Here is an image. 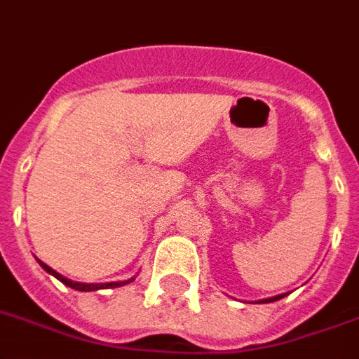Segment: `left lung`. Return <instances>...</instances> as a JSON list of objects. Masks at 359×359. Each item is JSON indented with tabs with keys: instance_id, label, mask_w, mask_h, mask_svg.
<instances>
[{
	"instance_id": "1",
	"label": "left lung",
	"mask_w": 359,
	"mask_h": 359,
	"mask_svg": "<svg viewBox=\"0 0 359 359\" xmlns=\"http://www.w3.org/2000/svg\"><path fill=\"white\" fill-rule=\"evenodd\" d=\"M285 297V293H282V295H276V297H269V299H261V301H257V303H272V301H278V299Z\"/></svg>"
}]
</instances>
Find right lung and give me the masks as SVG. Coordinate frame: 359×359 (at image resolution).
Instances as JSON below:
<instances>
[{
	"mask_svg": "<svg viewBox=\"0 0 359 359\" xmlns=\"http://www.w3.org/2000/svg\"><path fill=\"white\" fill-rule=\"evenodd\" d=\"M39 261V259H37ZM39 265L45 269V271L48 272V274H53L55 278H58L62 282V284H66L67 287H72V290H77V292H96V290H106V287H118V285H126L130 284V282H134V278L130 280H123V282H107V284H83V282H74V280H67L64 278L62 274H58L56 271H53L50 266L45 265L43 261H39Z\"/></svg>",
	"mask_w": 359,
	"mask_h": 359,
	"instance_id": "obj_1",
	"label": "right lung"
}]
</instances>
